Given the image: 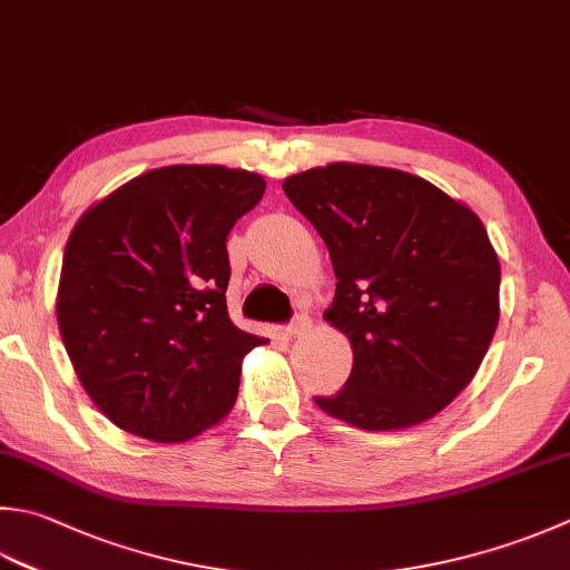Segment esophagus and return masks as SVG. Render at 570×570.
<instances>
[{"mask_svg": "<svg viewBox=\"0 0 570 570\" xmlns=\"http://www.w3.org/2000/svg\"><path fill=\"white\" fill-rule=\"evenodd\" d=\"M306 328H311V318H308L306 311H298V314L294 316V321L286 326V336H292V338L301 336V333H304Z\"/></svg>", "mask_w": 570, "mask_h": 570, "instance_id": "esophagus-1", "label": "esophagus"}]
</instances>
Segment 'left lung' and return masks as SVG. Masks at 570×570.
Instances as JSON below:
<instances>
[{
	"label": "left lung",
	"instance_id": "obj_1",
	"mask_svg": "<svg viewBox=\"0 0 570 570\" xmlns=\"http://www.w3.org/2000/svg\"><path fill=\"white\" fill-rule=\"evenodd\" d=\"M326 242L323 314L353 348L326 415L383 432L420 425L472 383L499 323V256L474 212L393 167L331 163L282 183Z\"/></svg>",
	"mask_w": 570,
	"mask_h": 570
}]
</instances>
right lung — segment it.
Segmentation results:
<instances>
[{"instance_id":"1","label":"right lung","mask_w":570,"mask_h":570,"mask_svg":"<svg viewBox=\"0 0 570 570\" xmlns=\"http://www.w3.org/2000/svg\"><path fill=\"white\" fill-rule=\"evenodd\" d=\"M266 183L225 165H167L88 207L66 242L56 318L96 407L177 444L237 403L242 358L264 338L227 314V234Z\"/></svg>"}]
</instances>
